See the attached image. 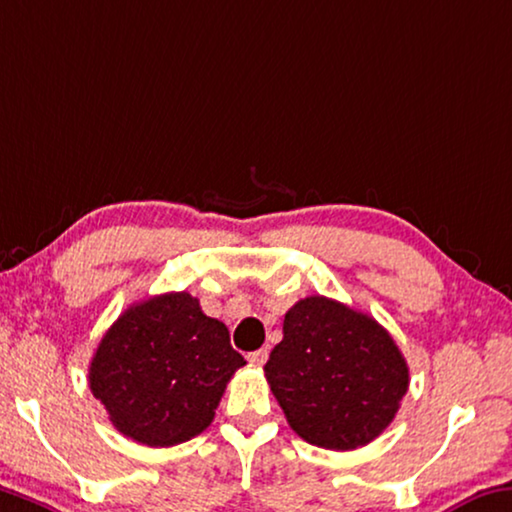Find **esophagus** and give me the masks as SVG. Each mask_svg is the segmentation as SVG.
Wrapping results in <instances>:
<instances>
[{"instance_id": "34e87169", "label": "esophagus", "mask_w": 512, "mask_h": 512, "mask_svg": "<svg viewBox=\"0 0 512 512\" xmlns=\"http://www.w3.org/2000/svg\"><path fill=\"white\" fill-rule=\"evenodd\" d=\"M248 360L257 364V367H262V364H266V360H269V351H266V348H259V351L248 353Z\"/></svg>"}]
</instances>
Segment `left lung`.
Listing matches in <instances>:
<instances>
[{
	"label": "left lung",
	"mask_w": 512,
	"mask_h": 512,
	"mask_svg": "<svg viewBox=\"0 0 512 512\" xmlns=\"http://www.w3.org/2000/svg\"><path fill=\"white\" fill-rule=\"evenodd\" d=\"M264 371L296 435L332 451L376 440L410 385L392 335L326 296L298 300L285 314L282 342Z\"/></svg>",
	"instance_id": "obj_1"
}]
</instances>
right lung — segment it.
<instances>
[{
    "label": "right lung",
    "instance_id": "1",
    "mask_svg": "<svg viewBox=\"0 0 512 512\" xmlns=\"http://www.w3.org/2000/svg\"><path fill=\"white\" fill-rule=\"evenodd\" d=\"M243 364L225 323L186 291H170L127 307L104 332L88 385L125 437L173 446L212 424L225 385Z\"/></svg>",
    "mask_w": 512,
    "mask_h": 512
}]
</instances>
